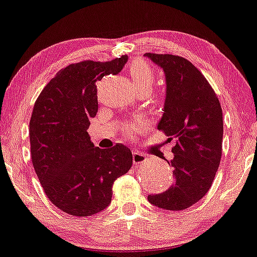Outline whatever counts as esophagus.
Returning a JSON list of instances; mask_svg holds the SVG:
<instances>
[{
	"instance_id": "obj_1",
	"label": "esophagus",
	"mask_w": 257,
	"mask_h": 257,
	"mask_svg": "<svg viewBox=\"0 0 257 257\" xmlns=\"http://www.w3.org/2000/svg\"><path fill=\"white\" fill-rule=\"evenodd\" d=\"M145 160H147V157L142 153L139 152H133V163L135 164H142Z\"/></svg>"
}]
</instances>
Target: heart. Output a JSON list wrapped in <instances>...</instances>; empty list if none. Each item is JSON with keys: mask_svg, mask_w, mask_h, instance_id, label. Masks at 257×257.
Returning <instances> with one entry per match:
<instances>
[{"mask_svg": "<svg viewBox=\"0 0 257 257\" xmlns=\"http://www.w3.org/2000/svg\"><path fill=\"white\" fill-rule=\"evenodd\" d=\"M130 76L133 81V85L138 90L147 89L151 90L154 83V72L147 61L137 59L132 62L130 67ZM135 128V125L127 127L126 133L131 134Z\"/></svg>", "mask_w": 257, "mask_h": 257, "instance_id": "1", "label": "heart"}]
</instances>
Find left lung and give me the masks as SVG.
Masks as SVG:
<instances>
[{"label":"left lung","instance_id":"1","mask_svg":"<svg viewBox=\"0 0 257 257\" xmlns=\"http://www.w3.org/2000/svg\"><path fill=\"white\" fill-rule=\"evenodd\" d=\"M164 70L167 97L159 131L172 148L174 181L167 191L148 200L167 210H185L209 190L222 154V110L215 90L201 71L186 58L145 53Z\"/></svg>","mask_w":257,"mask_h":257}]
</instances>
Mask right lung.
<instances>
[{
  "label": "right lung",
  "mask_w": 257,
  "mask_h": 257,
  "mask_svg": "<svg viewBox=\"0 0 257 257\" xmlns=\"http://www.w3.org/2000/svg\"><path fill=\"white\" fill-rule=\"evenodd\" d=\"M126 61L124 55L67 66L33 106L29 126L33 168L49 200L68 215L86 217L105 209L114 181L132 167L128 148L94 147L87 132L98 110L96 81L117 75Z\"/></svg>",
  "instance_id": "right-lung-1"
}]
</instances>
